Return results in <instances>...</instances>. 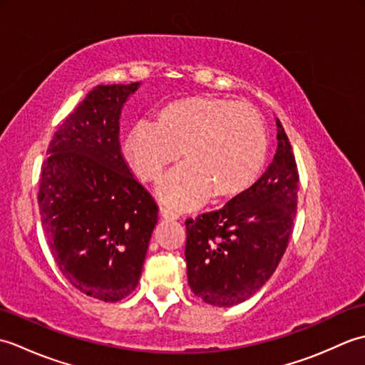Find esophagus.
<instances>
[{
  "mask_svg": "<svg viewBox=\"0 0 365 365\" xmlns=\"http://www.w3.org/2000/svg\"><path fill=\"white\" fill-rule=\"evenodd\" d=\"M160 216H163V218H166V220H177L178 218V215L175 212H173L170 208L163 207V205L160 207Z\"/></svg>",
  "mask_w": 365,
  "mask_h": 365,
  "instance_id": "1",
  "label": "esophagus"
}]
</instances>
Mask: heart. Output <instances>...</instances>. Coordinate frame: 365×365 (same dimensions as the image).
Segmentation results:
<instances>
[{"instance_id":"heart-1","label":"heart","mask_w":365,"mask_h":365,"mask_svg":"<svg viewBox=\"0 0 365 365\" xmlns=\"http://www.w3.org/2000/svg\"><path fill=\"white\" fill-rule=\"evenodd\" d=\"M267 130L251 105L197 97L161 110L157 125L138 122L123 155L143 180H155L182 150L185 161L160 178L157 195L177 208L197 207L212 195L230 199L257 180L267 160Z\"/></svg>"}]
</instances>
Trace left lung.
I'll use <instances>...</instances> for the list:
<instances>
[{"instance_id":"left-lung-1","label":"left lung","mask_w":365,"mask_h":365,"mask_svg":"<svg viewBox=\"0 0 365 365\" xmlns=\"http://www.w3.org/2000/svg\"><path fill=\"white\" fill-rule=\"evenodd\" d=\"M265 173L220 210L187 220L188 284L207 304L230 307L273 276L289 245L298 204V169L281 120Z\"/></svg>"}]
</instances>
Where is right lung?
<instances>
[{
    "label": "right lung",
    "instance_id": "add662e5",
    "mask_svg": "<svg viewBox=\"0 0 365 365\" xmlns=\"http://www.w3.org/2000/svg\"><path fill=\"white\" fill-rule=\"evenodd\" d=\"M141 83L92 89L61 123L38 182L46 243L76 290L105 302L136 289L158 207L120 149V114Z\"/></svg>",
    "mask_w": 365,
    "mask_h": 365
}]
</instances>
